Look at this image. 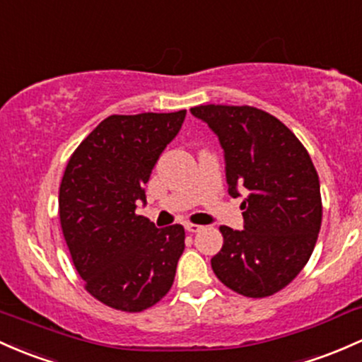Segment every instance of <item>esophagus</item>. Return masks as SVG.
Segmentation results:
<instances>
[{
  "label": "esophagus",
  "mask_w": 362,
  "mask_h": 362,
  "mask_svg": "<svg viewBox=\"0 0 362 362\" xmlns=\"http://www.w3.org/2000/svg\"><path fill=\"white\" fill-rule=\"evenodd\" d=\"M185 228H186V231H189V233H198L202 229L200 224H193V223H188Z\"/></svg>",
  "instance_id": "esophagus-1"
}]
</instances>
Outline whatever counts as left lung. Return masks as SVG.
I'll return each instance as SVG.
<instances>
[{
  "instance_id": "left-lung-1",
  "label": "left lung",
  "mask_w": 362,
  "mask_h": 362,
  "mask_svg": "<svg viewBox=\"0 0 362 362\" xmlns=\"http://www.w3.org/2000/svg\"><path fill=\"white\" fill-rule=\"evenodd\" d=\"M192 114L217 134L226 158L228 192L245 229L221 226L223 248L211 260L229 290L264 298L290 285L317 242L322 204L320 177L305 146L274 115L250 105H200Z\"/></svg>"
}]
</instances>
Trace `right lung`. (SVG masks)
<instances>
[{"instance_id":"1","label":"right lung","mask_w":362,"mask_h":362,"mask_svg":"<svg viewBox=\"0 0 362 362\" xmlns=\"http://www.w3.org/2000/svg\"><path fill=\"white\" fill-rule=\"evenodd\" d=\"M185 115H110L65 167L58 193L62 233L84 288L112 309L141 313L174 283L185 228H155L136 214V204L146 202L143 186Z\"/></svg>"}]
</instances>
